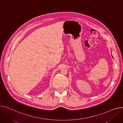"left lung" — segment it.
Here are the masks:
<instances>
[{
    "mask_svg": "<svg viewBox=\"0 0 123 123\" xmlns=\"http://www.w3.org/2000/svg\"><path fill=\"white\" fill-rule=\"evenodd\" d=\"M112 57H113V56H112Z\"/></svg>",
    "mask_w": 123,
    "mask_h": 123,
    "instance_id": "left-lung-1",
    "label": "left lung"
}]
</instances>
